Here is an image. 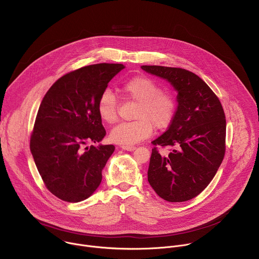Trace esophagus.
Returning <instances> with one entry per match:
<instances>
[{
	"instance_id": "1",
	"label": "esophagus",
	"mask_w": 259,
	"mask_h": 259,
	"mask_svg": "<svg viewBox=\"0 0 259 259\" xmlns=\"http://www.w3.org/2000/svg\"><path fill=\"white\" fill-rule=\"evenodd\" d=\"M121 147L123 150L128 151V152H133L134 150H136V146H134V145H122Z\"/></svg>"
}]
</instances>
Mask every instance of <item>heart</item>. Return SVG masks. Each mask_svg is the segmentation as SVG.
Segmentation results:
<instances>
[{
  "label": "heart",
  "instance_id": "1",
  "mask_svg": "<svg viewBox=\"0 0 259 259\" xmlns=\"http://www.w3.org/2000/svg\"><path fill=\"white\" fill-rule=\"evenodd\" d=\"M128 98L137 102L133 122H125L110 131V139L119 144H135L150 137L155 127H169L174 120L177 102L172 93L162 91L156 81L146 76H135L122 85ZM97 112L106 124L118 120V102L112 90L105 89L97 101Z\"/></svg>",
  "mask_w": 259,
  "mask_h": 259
}]
</instances>
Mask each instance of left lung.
I'll list each match as a JSON object with an SVG mask.
<instances>
[{
  "mask_svg": "<svg viewBox=\"0 0 259 259\" xmlns=\"http://www.w3.org/2000/svg\"><path fill=\"white\" fill-rule=\"evenodd\" d=\"M177 91V110L168 130L152 143L172 147L162 156L152 151L147 180L162 199L184 202L202 193L215 176L226 153L227 122L223 105L196 73L160 65H142Z\"/></svg>",
  "mask_w": 259,
  "mask_h": 259,
  "instance_id": "8db88e82",
  "label": "left lung"
}]
</instances>
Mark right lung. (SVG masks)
<instances>
[{"mask_svg": "<svg viewBox=\"0 0 259 259\" xmlns=\"http://www.w3.org/2000/svg\"><path fill=\"white\" fill-rule=\"evenodd\" d=\"M123 68L121 63H98L70 71L51 86L40 104L30 152L46 188L62 201H84L99 187L115 146L84 145L105 136L97 101Z\"/></svg>", "mask_w": 259, "mask_h": 259, "instance_id": "add662e5", "label": "right lung"}]
</instances>
